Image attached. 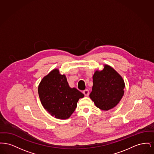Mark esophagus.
Segmentation results:
<instances>
[{
    "instance_id": "34e87169",
    "label": "esophagus",
    "mask_w": 154,
    "mask_h": 154,
    "mask_svg": "<svg viewBox=\"0 0 154 154\" xmlns=\"http://www.w3.org/2000/svg\"><path fill=\"white\" fill-rule=\"evenodd\" d=\"M83 94L85 95V96H89V90H88V89H85V90H84V91H83Z\"/></svg>"
}]
</instances>
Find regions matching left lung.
Here are the masks:
<instances>
[{
    "label": "left lung",
    "instance_id": "obj_1",
    "mask_svg": "<svg viewBox=\"0 0 154 154\" xmlns=\"http://www.w3.org/2000/svg\"><path fill=\"white\" fill-rule=\"evenodd\" d=\"M93 87L89 97L96 106L104 111L114 108L124 94V80L121 75L108 65L93 75Z\"/></svg>",
    "mask_w": 154,
    "mask_h": 154
}]
</instances>
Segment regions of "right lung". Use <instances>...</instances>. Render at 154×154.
Instances as JSON below:
<instances>
[{
  "label": "right lung",
  "instance_id": "add662e5",
  "mask_svg": "<svg viewBox=\"0 0 154 154\" xmlns=\"http://www.w3.org/2000/svg\"><path fill=\"white\" fill-rule=\"evenodd\" d=\"M40 100L44 109L52 117L68 119L84 95L75 88L69 87L66 75L54 69L44 76L38 87Z\"/></svg>",
  "mask_w": 154,
  "mask_h": 154
}]
</instances>
